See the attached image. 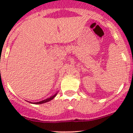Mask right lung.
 <instances>
[{
  "label": "right lung",
  "mask_w": 133,
  "mask_h": 133,
  "mask_svg": "<svg viewBox=\"0 0 133 133\" xmlns=\"http://www.w3.org/2000/svg\"><path fill=\"white\" fill-rule=\"evenodd\" d=\"M57 95V92H56L55 95H54L53 96H52V97H50V98H46V99L45 100H43V101H39V102H37V103H34V104H43V103H47V102L50 101H51V100L53 99L54 98H55V97H56V95Z\"/></svg>",
  "instance_id": "1"
}]
</instances>
